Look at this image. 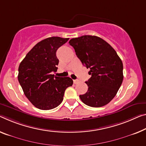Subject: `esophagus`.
<instances>
[{"instance_id":"1","label":"esophagus","mask_w":146,"mask_h":146,"mask_svg":"<svg viewBox=\"0 0 146 146\" xmlns=\"http://www.w3.org/2000/svg\"><path fill=\"white\" fill-rule=\"evenodd\" d=\"M73 82H74V84H78V82H79V80H74Z\"/></svg>"}]
</instances>
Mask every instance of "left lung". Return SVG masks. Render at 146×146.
Wrapping results in <instances>:
<instances>
[{"mask_svg":"<svg viewBox=\"0 0 146 146\" xmlns=\"http://www.w3.org/2000/svg\"><path fill=\"white\" fill-rule=\"evenodd\" d=\"M82 64L90 68L88 90L80 99L91 107H102L116 95L123 80L122 60L108 42L96 36L84 35L69 41Z\"/></svg>","mask_w":146,"mask_h":146,"instance_id":"1","label":"left lung"}]
</instances>
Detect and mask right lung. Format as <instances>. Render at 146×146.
Returning <instances> with one entry per match:
<instances>
[{
  "label": "right lung",
  "mask_w": 146,
  "mask_h": 146,
  "mask_svg": "<svg viewBox=\"0 0 146 146\" xmlns=\"http://www.w3.org/2000/svg\"><path fill=\"white\" fill-rule=\"evenodd\" d=\"M69 38L53 36L46 38L33 47L19 66L18 81L25 95L34 106L48 110L62 102L67 87L73 84L69 77H57L58 48Z\"/></svg>",
  "instance_id": "right-lung-1"
}]
</instances>
